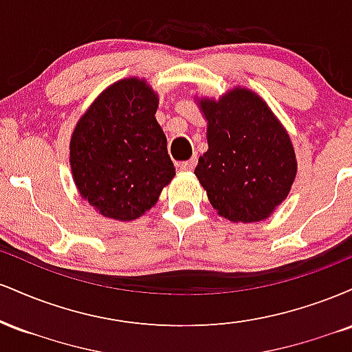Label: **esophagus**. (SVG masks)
<instances>
[{"label": "esophagus", "mask_w": 352, "mask_h": 352, "mask_svg": "<svg viewBox=\"0 0 352 352\" xmlns=\"http://www.w3.org/2000/svg\"><path fill=\"white\" fill-rule=\"evenodd\" d=\"M195 165H197V159H190V160H187V162L179 164V167H180V170L190 172V170H193V168H195Z\"/></svg>", "instance_id": "esophagus-1"}]
</instances>
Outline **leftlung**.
I'll list each match as a JSON object with an SVG mask.
<instances>
[{"instance_id": "left-lung-1", "label": "left lung", "mask_w": 352, "mask_h": 352, "mask_svg": "<svg viewBox=\"0 0 352 352\" xmlns=\"http://www.w3.org/2000/svg\"><path fill=\"white\" fill-rule=\"evenodd\" d=\"M208 151L197 179L212 207L230 221H261L288 197L296 155L288 132L254 92L235 87L218 100L200 99Z\"/></svg>"}]
</instances>
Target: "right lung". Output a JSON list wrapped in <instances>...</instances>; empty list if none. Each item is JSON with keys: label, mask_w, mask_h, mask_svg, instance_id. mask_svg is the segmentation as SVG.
<instances>
[{"label": "right lung", "mask_w": 352, "mask_h": 352, "mask_svg": "<svg viewBox=\"0 0 352 352\" xmlns=\"http://www.w3.org/2000/svg\"><path fill=\"white\" fill-rule=\"evenodd\" d=\"M159 96L142 79L107 87L71 137V170L80 197L100 215L135 220L175 175L167 137L155 120Z\"/></svg>", "instance_id": "add662e5"}]
</instances>
